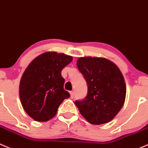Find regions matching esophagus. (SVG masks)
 Masks as SVG:
<instances>
[{
	"instance_id": "obj_1",
	"label": "esophagus",
	"mask_w": 148,
	"mask_h": 148,
	"mask_svg": "<svg viewBox=\"0 0 148 148\" xmlns=\"http://www.w3.org/2000/svg\"><path fill=\"white\" fill-rule=\"evenodd\" d=\"M74 96V91H70V97L71 98V99H73Z\"/></svg>"
}]
</instances>
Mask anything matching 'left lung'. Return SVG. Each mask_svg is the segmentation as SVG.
Listing matches in <instances>:
<instances>
[{"mask_svg": "<svg viewBox=\"0 0 148 148\" xmlns=\"http://www.w3.org/2000/svg\"><path fill=\"white\" fill-rule=\"evenodd\" d=\"M77 65L88 85L86 98L75 101L79 112L91 124L109 122L125 102L126 86L122 73L113 62L101 57H80Z\"/></svg>", "mask_w": 148, "mask_h": 148, "instance_id": "left-lung-1", "label": "left lung"}]
</instances>
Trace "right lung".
Segmentation results:
<instances>
[{
    "label": "right lung",
    "mask_w": 148,
    "mask_h": 148,
    "mask_svg": "<svg viewBox=\"0 0 148 148\" xmlns=\"http://www.w3.org/2000/svg\"><path fill=\"white\" fill-rule=\"evenodd\" d=\"M72 57L54 52L40 54L32 60L21 79L19 94L23 108L35 121L52 119L59 106L70 94L64 89L62 70Z\"/></svg>",
    "instance_id": "right-lung-1"
}]
</instances>
